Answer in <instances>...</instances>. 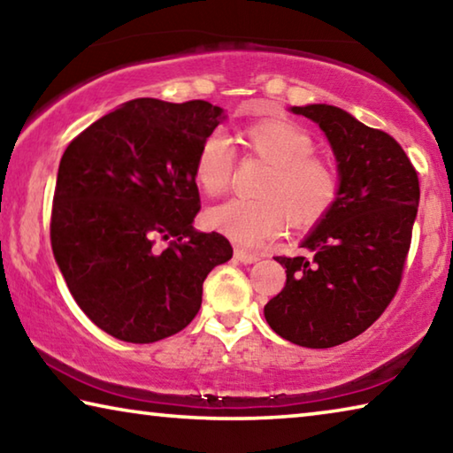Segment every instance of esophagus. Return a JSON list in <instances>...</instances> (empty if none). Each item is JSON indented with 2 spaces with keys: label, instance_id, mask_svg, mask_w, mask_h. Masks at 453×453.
<instances>
[{
  "label": "esophagus",
  "instance_id": "1",
  "mask_svg": "<svg viewBox=\"0 0 453 453\" xmlns=\"http://www.w3.org/2000/svg\"><path fill=\"white\" fill-rule=\"evenodd\" d=\"M234 257L237 259V262H242V264H254V262H257V259H259L257 254H251V251H245L243 248H235V250H234Z\"/></svg>",
  "mask_w": 453,
  "mask_h": 453
}]
</instances>
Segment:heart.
Listing matches in <instances>:
<instances>
[{
    "mask_svg": "<svg viewBox=\"0 0 453 453\" xmlns=\"http://www.w3.org/2000/svg\"><path fill=\"white\" fill-rule=\"evenodd\" d=\"M243 148L267 164L256 189L257 199H232L208 211L213 229L254 245L280 232L283 224L310 227L327 216L340 196V173L313 151L311 135L289 119L256 121L240 134ZM194 178L208 196H221L234 178V151L213 134L199 145Z\"/></svg>",
    "mask_w": 453,
    "mask_h": 453,
    "instance_id": "obj_1",
    "label": "heart"
}]
</instances>
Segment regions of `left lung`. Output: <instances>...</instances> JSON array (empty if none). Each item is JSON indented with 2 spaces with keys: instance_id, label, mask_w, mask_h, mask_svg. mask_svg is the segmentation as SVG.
Segmentation results:
<instances>
[{
  "instance_id": "obj_1",
  "label": "left lung",
  "mask_w": 453,
  "mask_h": 453,
  "mask_svg": "<svg viewBox=\"0 0 453 453\" xmlns=\"http://www.w3.org/2000/svg\"><path fill=\"white\" fill-rule=\"evenodd\" d=\"M324 129L340 196L302 242L310 257L278 256L286 286L265 303L275 334L302 348L340 346L365 332L400 288L419 203L416 167L392 135L326 104L291 107Z\"/></svg>"
}]
</instances>
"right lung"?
<instances>
[{"label": "right lung", "instance_id": "obj_1", "mask_svg": "<svg viewBox=\"0 0 453 453\" xmlns=\"http://www.w3.org/2000/svg\"><path fill=\"white\" fill-rule=\"evenodd\" d=\"M224 118L203 99H132L61 156L51 250L75 303L105 334L153 343L181 332L202 308L203 280L232 259L224 235L194 227L196 156Z\"/></svg>", "mask_w": 453, "mask_h": 453}]
</instances>
